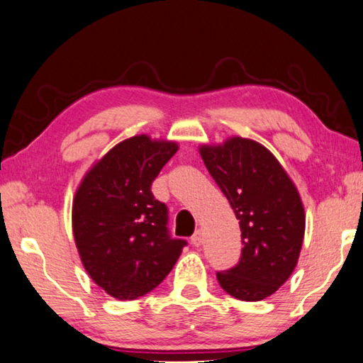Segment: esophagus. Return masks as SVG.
<instances>
[{
  "label": "esophagus",
  "mask_w": 363,
  "mask_h": 363,
  "mask_svg": "<svg viewBox=\"0 0 363 363\" xmlns=\"http://www.w3.org/2000/svg\"><path fill=\"white\" fill-rule=\"evenodd\" d=\"M191 243L194 245V247H201V245L203 243V238H202V233L201 232H196L191 237Z\"/></svg>",
  "instance_id": "esophagus-1"
}]
</instances>
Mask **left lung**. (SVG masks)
Returning a JSON list of instances; mask_svg holds the SVG:
<instances>
[{
	"mask_svg": "<svg viewBox=\"0 0 363 363\" xmlns=\"http://www.w3.org/2000/svg\"><path fill=\"white\" fill-rule=\"evenodd\" d=\"M201 156L242 230L240 262L218 272V283L237 299L268 298L294 272L303 247L306 216L298 189L277 157L253 140L237 136L201 146Z\"/></svg>",
	"mask_w": 363,
	"mask_h": 363,
	"instance_id": "left-lung-1",
	"label": "left lung"
}]
</instances>
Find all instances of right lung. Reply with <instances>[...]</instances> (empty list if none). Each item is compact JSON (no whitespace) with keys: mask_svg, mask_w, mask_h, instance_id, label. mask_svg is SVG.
<instances>
[{"mask_svg":"<svg viewBox=\"0 0 363 363\" xmlns=\"http://www.w3.org/2000/svg\"><path fill=\"white\" fill-rule=\"evenodd\" d=\"M176 151L172 141L133 136L111 147L75 192L72 230L82 264L120 301L138 299L161 284L187 245L171 237L166 203L151 192Z\"/></svg>","mask_w":363,"mask_h":363,"instance_id":"obj_1","label":"right lung"}]
</instances>
